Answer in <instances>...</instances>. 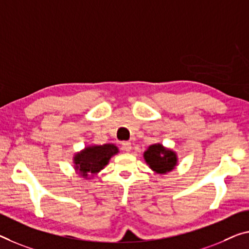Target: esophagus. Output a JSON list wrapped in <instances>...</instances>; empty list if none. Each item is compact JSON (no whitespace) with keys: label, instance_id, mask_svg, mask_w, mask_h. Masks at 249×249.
Instances as JSON below:
<instances>
[{"label":"esophagus","instance_id":"34e87169","mask_svg":"<svg viewBox=\"0 0 249 249\" xmlns=\"http://www.w3.org/2000/svg\"><path fill=\"white\" fill-rule=\"evenodd\" d=\"M121 147H122V150H125V151H130L132 149L131 142H130V141H124V142L121 143Z\"/></svg>","mask_w":249,"mask_h":249}]
</instances>
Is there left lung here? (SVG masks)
I'll return each instance as SVG.
<instances>
[{
  "mask_svg": "<svg viewBox=\"0 0 249 249\" xmlns=\"http://www.w3.org/2000/svg\"><path fill=\"white\" fill-rule=\"evenodd\" d=\"M143 158L149 167L157 174L164 175L174 169L177 164V155L170 149L164 148L162 144L156 143L149 146L144 151Z\"/></svg>",
  "mask_w": 249,
  "mask_h": 249,
  "instance_id": "left-lung-1",
  "label": "left lung"
}]
</instances>
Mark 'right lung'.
Listing matches in <instances>:
<instances>
[{"label": "right lung", "instance_id": "1", "mask_svg": "<svg viewBox=\"0 0 249 249\" xmlns=\"http://www.w3.org/2000/svg\"><path fill=\"white\" fill-rule=\"evenodd\" d=\"M119 152L114 144L106 143L102 146H90L73 157L74 169L88 179V176H93L102 170L108 164L110 158Z\"/></svg>", "mask_w": 249, "mask_h": 249}]
</instances>
